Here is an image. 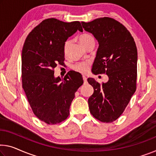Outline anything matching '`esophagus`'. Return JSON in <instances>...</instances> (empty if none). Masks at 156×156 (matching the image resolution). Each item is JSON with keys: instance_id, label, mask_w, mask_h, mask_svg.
Masks as SVG:
<instances>
[{"instance_id": "34e87169", "label": "esophagus", "mask_w": 156, "mask_h": 156, "mask_svg": "<svg viewBox=\"0 0 156 156\" xmlns=\"http://www.w3.org/2000/svg\"><path fill=\"white\" fill-rule=\"evenodd\" d=\"M83 82H84V83H87V78H86V76H83Z\"/></svg>"}]
</instances>
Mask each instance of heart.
<instances>
[{
    "instance_id": "1",
    "label": "heart",
    "mask_w": 156,
    "mask_h": 156,
    "mask_svg": "<svg viewBox=\"0 0 156 156\" xmlns=\"http://www.w3.org/2000/svg\"><path fill=\"white\" fill-rule=\"evenodd\" d=\"M92 37L90 35L88 34H83L80 35V42L81 44L84 45L86 42L89 41L90 40L92 39ZM70 43V41L68 40V41L66 42L64 44V52L66 53L67 49H68V44ZM90 61H81L78 62V63H75L73 66V68L75 71L78 72V73H82V74H86L88 73V71L89 70L90 68Z\"/></svg>"
}]
</instances>
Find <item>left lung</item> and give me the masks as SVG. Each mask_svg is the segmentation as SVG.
I'll use <instances>...</instances> for the list:
<instances>
[{"label": "left lung", "mask_w": 156, "mask_h": 156, "mask_svg": "<svg viewBox=\"0 0 156 156\" xmlns=\"http://www.w3.org/2000/svg\"><path fill=\"white\" fill-rule=\"evenodd\" d=\"M81 24L99 44L92 73H106L109 78L102 84L93 78L87 80L94 89L88 100L90 112L99 121L111 123L122 114L136 90L135 40L125 26L114 19L102 17Z\"/></svg>", "instance_id": "left-lung-1"}]
</instances>
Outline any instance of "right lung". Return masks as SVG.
Wrapping results in <instances>:
<instances>
[{
  "label": "right lung",
  "instance_id": "1",
  "mask_svg": "<svg viewBox=\"0 0 156 156\" xmlns=\"http://www.w3.org/2000/svg\"><path fill=\"white\" fill-rule=\"evenodd\" d=\"M77 30L83 32L80 21L47 19L31 31L23 44L22 87L33 113L47 124L67 119L75 92L83 83L82 76L75 71L63 79L54 76V69L65 60V43Z\"/></svg>",
  "mask_w": 156,
  "mask_h": 156
}]
</instances>
